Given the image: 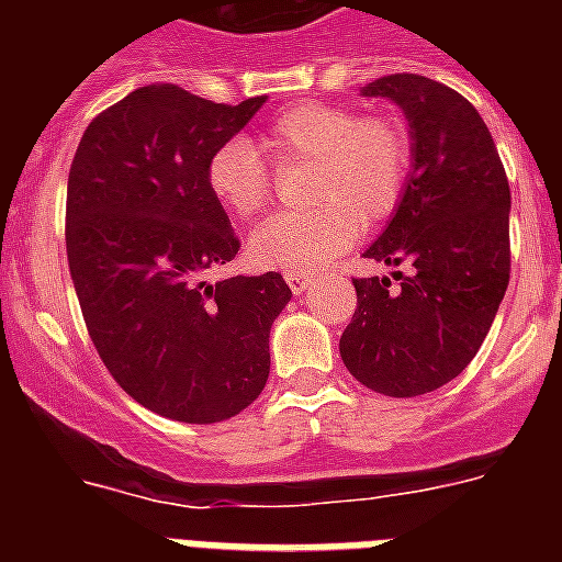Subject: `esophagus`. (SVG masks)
I'll list each match as a JSON object with an SVG mask.
<instances>
[{
	"instance_id": "esophagus-1",
	"label": "esophagus",
	"mask_w": 562,
	"mask_h": 562,
	"mask_svg": "<svg viewBox=\"0 0 562 562\" xmlns=\"http://www.w3.org/2000/svg\"><path fill=\"white\" fill-rule=\"evenodd\" d=\"M312 281H315V278L304 276V272H286V284H290V290L295 292V295H304L312 286Z\"/></svg>"
}]
</instances>
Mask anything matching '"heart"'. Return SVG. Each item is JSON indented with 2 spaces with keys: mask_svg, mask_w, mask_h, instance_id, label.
I'll use <instances>...</instances> for the list:
<instances>
[{
  "mask_svg": "<svg viewBox=\"0 0 562 562\" xmlns=\"http://www.w3.org/2000/svg\"><path fill=\"white\" fill-rule=\"evenodd\" d=\"M411 162L414 143L396 117L306 101L272 117L252 143H222L207 157L205 186L233 220H252L272 202V171L306 168L301 200L312 207L272 216L247 252L265 270L315 272L349 250L360 227L394 216Z\"/></svg>",
  "mask_w": 562,
  "mask_h": 562,
  "instance_id": "1",
  "label": "heart"
}]
</instances>
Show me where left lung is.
<instances>
[{"label": "left lung", "instance_id": "obj_1", "mask_svg": "<svg viewBox=\"0 0 562 562\" xmlns=\"http://www.w3.org/2000/svg\"><path fill=\"white\" fill-rule=\"evenodd\" d=\"M362 95L405 109L408 191L366 258L394 278H351L357 310L340 337L346 369L385 396H419L459 376L509 286V180L479 109L416 76L376 78Z\"/></svg>", "mask_w": 562, "mask_h": 562}]
</instances>
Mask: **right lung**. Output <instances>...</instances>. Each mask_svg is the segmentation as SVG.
Instances as JSON below:
<instances>
[{"mask_svg": "<svg viewBox=\"0 0 562 562\" xmlns=\"http://www.w3.org/2000/svg\"><path fill=\"white\" fill-rule=\"evenodd\" d=\"M261 103L140 87L92 117L69 166L64 236L83 324L114 382L166 419H231L270 376V326L292 297L281 272L205 281L241 247L205 186L207 157Z\"/></svg>", "mask_w": 562, "mask_h": 562, "instance_id": "add662e5", "label": "right lung"}]
</instances>
